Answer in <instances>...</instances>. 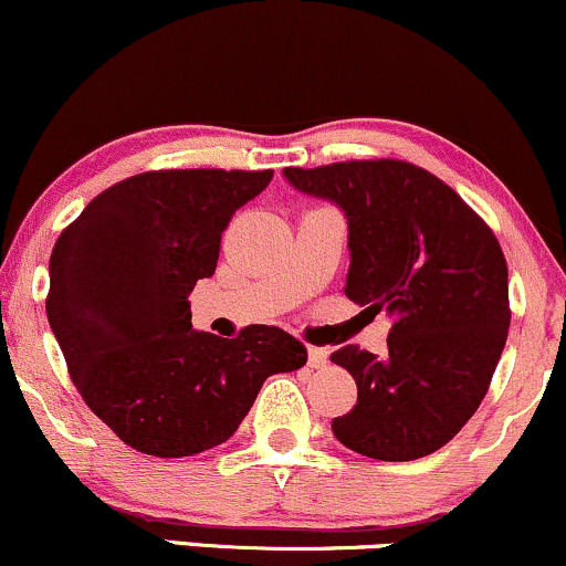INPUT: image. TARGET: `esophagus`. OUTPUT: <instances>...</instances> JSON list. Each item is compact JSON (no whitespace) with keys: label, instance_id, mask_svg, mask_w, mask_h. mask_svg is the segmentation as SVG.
Listing matches in <instances>:
<instances>
[{"label":"esophagus","instance_id":"1","mask_svg":"<svg viewBox=\"0 0 566 566\" xmlns=\"http://www.w3.org/2000/svg\"><path fill=\"white\" fill-rule=\"evenodd\" d=\"M328 365V349L310 347V368H325Z\"/></svg>","mask_w":566,"mask_h":566}]
</instances>
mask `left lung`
Returning <instances> with one entry per match:
<instances>
[{
	"label": "left lung",
	"instance_id": "obj_1",
	"mask_svg": "<svg viewBox=\"0 0 566 566\" xmlns=\"http://www.w3.org/2000/svg\"><path fill=\"white\" fill-rule=\"evenodd\" d=\"M289 182L336 201L349 224L344 294L387 312V355L357 344L331 360L357 402L331 423L336 440L376 461H416L476 413L509 336V270L490 224L440 177L400 158L289 166Z\"/></svg>",
	"mask_w": 566,
	"mask_h": 566
}]
</instances>
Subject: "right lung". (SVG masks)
I'll return each instance as SVG.
<instances>
[{
  "mask_svg": "<svg viewBox=\"0 0 566 566\" xmlns=\"http://www.w3.org/2000/svg\"><path fill=\"white\" fill-rule=\"evenodd\" d=\"M270 179L272 169L143 171L92 198L60 232L46 321L82 400L139 453L217 448L264 378L307 363V347L275 325L219 338L190 323L188 294L214 275L230 217Z\"/></svg>",
  "mask_w": 566,
  "mask_h": 566,
  "instance_id": "obj_1",
  "label": "right lung"
}]
</instances>
